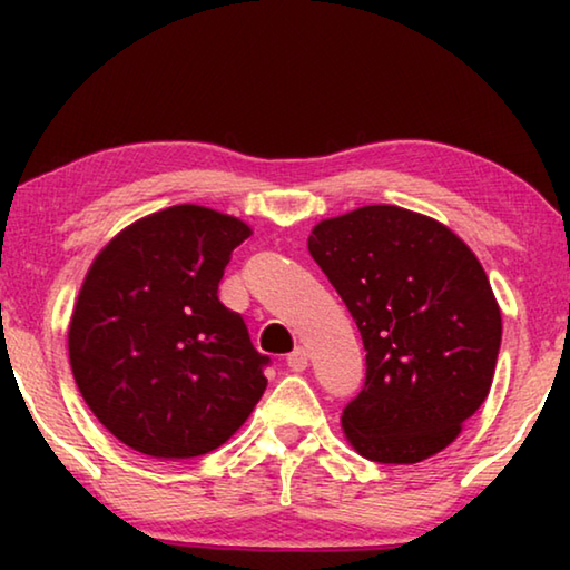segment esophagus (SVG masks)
Here are the masks:
<instances>
[{
    "mask_svg": "<svg viewBox=\"0 0 570 570\" xmlns=\"http://www.w3.org/2000/svg\"><path fill=\"white\" fill-rule=\"evenodd\" d=\"M286 364L292 366V372H304L308 366V352L304 346H296V350L286 356Z\"/></svg>",
    "mask_w": 570,
    "mask_h": 570,
    "instance_id": "34e87169",
    "label": "esophagus"
}]
</instances>
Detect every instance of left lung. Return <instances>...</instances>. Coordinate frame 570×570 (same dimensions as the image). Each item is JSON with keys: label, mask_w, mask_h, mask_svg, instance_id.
<instances>
[{"label": "left lung", "mask_w": 570, "mask_h": 570, "mask_svg": "<svg viewBox=\"0 0 570 570\" xmlns=\"http://www.w3.org/2000/svg\"><path fill=\"white\" fill-rule=\"evenodd\" d=\"M308 254L366 350L364 390L342 412L346 442L387 465L438 455L495 377L503 320L478 256L445 224L400 206L320 220Z\"/></svg>", "instance_id": "8db88e82"}]
</instances>
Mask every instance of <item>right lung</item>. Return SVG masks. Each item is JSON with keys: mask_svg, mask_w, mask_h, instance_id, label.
Segmentation results:
<instances>
[{"mask_svg": "<svg viewBox=\"0 0 570 570\" xmlns=\"http://www.w3.org/2000/svg\"><path fill=\"white\" fill-rule=\"evenodd\" d=\"M250 226L180 204L138 218L92 258L72 308V377L95 417L150 458H198L248 420L266 390L248 330L218 302Z\"/></svg>", "mask_w": 570, "mask_h": 570, "instance_id": "add662e5", "label": "right lung"}]
</instances>
